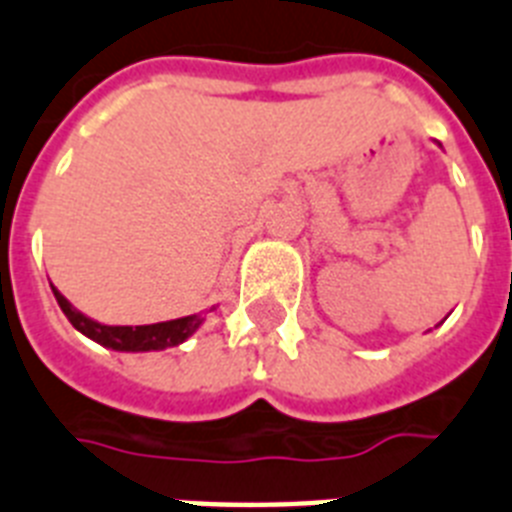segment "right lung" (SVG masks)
<instances>
[{
  "instance_id": "right-lung-1",
  "label": "right lung",
  "mask_w": 512,
  "mask_h": 512,
  "mask_svg": "<svg viewBox=\"0 0 512 512\" xmlns=\"http://www.w3.org/2000/svg\"><path fill=\"white\" fill-rule=\"evenodd\" d=\"M52 293L57 298L62 314L67 316V322L78 329L80 335H86L88 340L99 342L109 350H120V353H149V350H164L175 348L180 342L188 340L201 324H204V314L180 316V319H170V322L159 324H141V327H117V324H101L91 316L67 301L65 295L59 293L52 285ZM214 311V308H211Z\"/></svg>"
}]
</instances>
